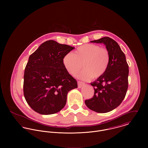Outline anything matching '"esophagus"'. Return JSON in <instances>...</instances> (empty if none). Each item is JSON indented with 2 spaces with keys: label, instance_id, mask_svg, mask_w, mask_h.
<instances>
[{
  "label": "esophagus",
  "instance_id": "34e87169",
  "mask_svg": "<svg viewBox=\"0 0 148 148\" xmlns=\"http://www.w3.org/2000/svg\"><path fill=\"white\" fill-rule=\"evenodd\" d=\"M77 84H78V88H82L85 85L84 83L82 82H77Z\"/></svg>",
  "mask_w": 148,
  "mask_h": 148
}]
</instances>
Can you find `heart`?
Returning <instances> with one entry per match:
<instances>
[{
  "mask_svg": "<svg viewBox=\"0 0 148 148\" xmlns=\"http://www.w3.org/2000/svg\"><path fill=\"white\" fill-rule=\"evenodd\" d=\"M110 62L109 51L96 44H87L78 47L74 53L69 52L63 59L64 66L71 75L75 76L82 68L84 69L77 76L83 80L97 79L107 71Z\"/></svg>",
  "mask_w": 148,
  "mask_h": 148,
  "instance_id": "b5f03b06",
  "label": "heart"
}]
</instances>
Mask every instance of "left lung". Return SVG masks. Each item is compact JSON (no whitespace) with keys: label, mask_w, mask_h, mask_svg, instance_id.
Wrapping results in <instances>:
<instances>
[{"label":"left lung","mask_w":148,"mask_h":148,"mask_svg":"<svg viewBox=\"0 0 148 148\" xmlns=\"http://www.w3.org/2000/svg\"><path fill=\"white\" fill-rule=\"evenodd\" d=\"M91 42L103 43L110 55L109 66L106 73L91 83L93 97L85 103L90 110L97 113H107L116 108L123 101L128 87L129 66L125 55L118 43L109 37Z\"/></svg>","instance_id":"left-lung-1"}]
</instances>
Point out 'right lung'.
Wrapping results in <instances>:
<instances>
[{
    "mask_svg": "<svg viewBox=\"0 0 148 148\" xmlns=\"http://www.w3.org/2000/svg\"><path fill=\"white\" fill-rule=\"evenodd\" d=\"M75 48L50 40L31 54L26 65L23 92L36 112L52 114L65 106L68 92L77 88V81L64 66V56Z\"/></svg>",
    "mask_w": 148,
    "mask_h": 148,
    "instance_id": "add662e5",
    "label": "right lung"
}]
</instances>
